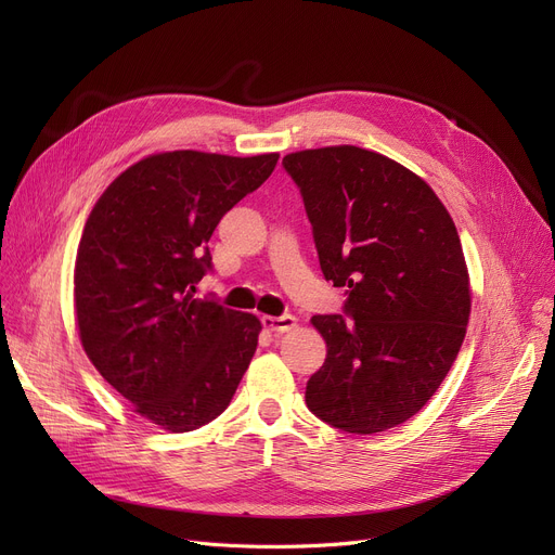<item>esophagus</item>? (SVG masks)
I'll use <instances>...</instances> for the list:
<instances>
[{
    "label": "esophagus",
    "instance_id": "obj_1",
    "mask_svg": "<svg viewBox=\"0 0 555 555\" xmlns=\"http://www.w3.org/2000/svg\"><path fill=\"white\" fill-rule=\"evenodd\" d=\"M260 322H262V326L276 335H283V333H289L293 328H297V317H293V314H281V317L262 314Z\"/></svg>",
    "mask_w": 555,
    "mask_h": 555
}]
</instances>
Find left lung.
<instances>
[{
  "mask_svg": "<svg viewBox=\"0 0 555 555\" xmlns=\"http://www.w3.org/2000/svg\"><path fill=\"white\" fill-rule=\"evenodd\" d=\"M326 281L344 314H314L328 353L308 410L348 434L410 421L446 380L470 317L456 227L427 182L358 145L289 153Z\"/></svg>",
  "mask_w": 555,
  "mask_h": 555,
  "instance_id": "left-lung-1",
  "label": "left lung"
}]
</instances>
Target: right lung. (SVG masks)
Listing matches in <instances>:
<instances>
[{
    "label": "right lung",
    "instance_id": "1",
    "mask_svg": "<svg viewBox=\"0 0 555 555\" xmlns=\"http://www.w3.org/2000/svg\"><path fill=\"white\" fill-rule=\"evenodd\" d=\"M276 153L151 155L116 178L85 222L74 301L87 358L134 412L168 431L220 416L254 358L260 322L197 299L220 218L266 182Z\"/></svg>",
    "mask_w": 555,
    "mask_h": 555
}]
</instances>
